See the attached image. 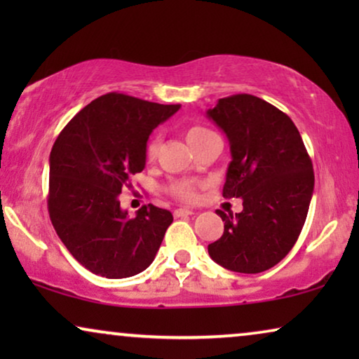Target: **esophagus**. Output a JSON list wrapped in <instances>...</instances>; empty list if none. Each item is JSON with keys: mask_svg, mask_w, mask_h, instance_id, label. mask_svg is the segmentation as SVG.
I'll list each match as a JSON object with an SVG mask.
<instances>
[{"mask_svg": "<svg viewBox=\"0 0 359 359\" xmlns=\"http://www.w3.org/2000/svg\"><path fill=\"white\" fill-rule=\"evenodd\" d=\"M194 212L191 209H186V208H180V209H175V217H183V215H193Z\"/></svg>", "mask_w": 359, "mask_h": 359, "instance_id": "obj_1", "label": "esophagus"}]
</instances>
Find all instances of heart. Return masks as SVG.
<instances>
[{
	"label": "heart",
	"mask_w": 359,
	"mask_h": 359,
	"mask_svg": "<svg viewBox=\"0 0 359 359\" xmlns=\"http://www.w3.org/2000/svg\"><path fill=\"white\" fill-rule=\"evenodd\" d=\"M212 130H209L208 127L204 126H191L186 129V140H188L189 145L196 144V142L203 139L208 134H210ZM156 154H158V140H150L149 145H147V158L154 160ZM171 193H173L178 199L183 201H194L196 196V186L189 181H180V183H175L171 186Z\"/></svg>",
	"instance_id": "heart-1"
}]
</instances>
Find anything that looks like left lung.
<instances>
[{"instance_id": "8db88e82", "label": "left lung", "mask_w": 359, "mask_h": 359, "mask_svg": "<svg viewBox=\"0 0 359 359\" xmlns=\"http://www.w3.org/2000/svg\"><path fill=\"white\" fill-rule=\"evenodd\" d=\"M230 144L224 198H242L243 210L225 214L210 258L235 273H262L291 252L306 222L313 168L291 117L253 95L222 97L208 111Z\"/></svg>"}]
</instances>
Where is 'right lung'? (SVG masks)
<instances>
[{
	"instance_id": "1",
	"label": "right lung",
	"mask_w": 359,
	"mask_h": 359,
	"mask_svg": "<svg viewBox=\"0 0 359 359\" xmlns=\"http://www.w3.org/2000/svg\"><path fill=\"white\" fill-rule=\"evenodd\" d=\"M180 107L107 93L58 134L50 151L48 215L68 252L91 273L129 278L155 259L173 215L154 204L129 215L119 194L145 168L149 135Z\"/></svg>"
}]
</instances>
